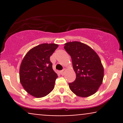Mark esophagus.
Wrapping results in <instances>:
<instances>
[{"mask_svg": "<svg viewBox=\"0 0 123 123\" xmlns=\"http://www.w3.org/2000/svg\"><path fill=\"white\" fill-rule=\"evenodd\" d=\"M65 69H63V70H61L60 71V73H61V74H62V75H63V74H64V73H65Z\"/></svg>", "mask_w": 123, "mask_h": 123, "instance_id": "esophagus-1", "label": "esophagus"}]
</instances>
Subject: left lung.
<instances>
[{
	"mask_svg": "<svg viewBox=\"0 0 123 123\" xmlns=\"http://www.w3.org/2000/svg\"><path fill=\"white\" fill-rule=\"evenodd\" d=\"M64 49L71 57L76 79L69 83L76 95L88 97L97 92L102 83L104 70L101 61L95 51L86 44L70 42Z\"/></svg>",
	"mask_w": 123,
	"mask_h": 123,
	"instance_id": "1",
	"label": "left lung"
}]
</instances>
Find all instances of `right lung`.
<instances>
[{
  "instance_id": "right-lung-1",
  "label": "right lung",
  "mask_w": 123,
  "mask_h": 123,
  "mask_svg": "<svg viewBox=\"0 0 123 123\" xmlns=\"http://www.w3.org/2000/svg\"><path fill=\"white\" fill-rule=\"evenodd\" d=\"M58 47L54 43L41 44L31 49L22 60L19 80L30 95L42 98L54 88L58 76L53 69L50 57Z\"/></svg>"
}]
</instances>
